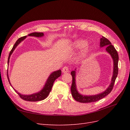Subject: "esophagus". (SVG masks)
<instances>
[{"mask_svg": "<svg viewBox=\"0 0 130 130\" xmlns=\"http://www.w3.org/2000/svg\"><path fill=\"white\" fill-rule=\"evenodd\" d=\"M68 70H69L68 67H64L62 68V71L63 73H66L68 72Z\"/></svg>", "mask_w": 130, "mask_h": 130, "instance_id": "obj_1", "label": "esophagus"}]
</instances>
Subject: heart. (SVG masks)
Returning <instances> with one entry per match:
<instances>
[{
  "label": "heart",
  "mask_w": 130,
  "mask_h": 130,
  "mask_svg": "<svg viewBox=\"0 0 130 130\" xmlns=\"http://www.w3.org/2000/svg\"><path fill=\"white\" fill-rule=\"evenodd\" d=\"M71 48L74 50H78L82 48L78 54V57L84 59L87 57L92 52V46L88 44V41L83 38H78L75 40L70 44Z\"/></svg>",
  "instance_id": "1"
}]
</instances>
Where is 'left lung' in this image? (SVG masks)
I'll return each instance as SVG.
<instances>
[{"mask_svg": "<svg viewBox=\"0 0 130 130\" xmlns=\"http://www.w3.org/2000/svg\"><path fill=\"white\" fill-rule=\"evenodd\" d=\"M100 48L106 47V50L111 56L112 57L113 61V75L112 77L111 84L109 85L108 88L106 89L103 92L99 94H96V95H85L78 93L76 88V69H75L74 70L71 72V75L73 77V81L71 86V92L72 95L74 99L77 101L80 102L81 103H92V102H95L103 99L106 96H107L108 94L111 93L113 89L114 84H115L116 78L118 73V64L119 56L117 50L115 47L112 45L111 43L104 36L100 38Z\"/></svg>", "mask_w": 130, "mask_h": 130, "instance_id": "obj_1", "label": "left lung"}]
</instances>
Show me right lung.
Returning <instances> with one entry per match:
<instances>
[{"instance_id":"right-lung-1","label":"right lung","mask_w":130,"mask_h":130,"mask_svg":"<svg viewBox=\"0 0 130 130\" xmlns=\"http://www.w3.org/2000/svg\"><path fill=\"white\" fill-rule=\"evenodd\" d=\"M27 36H34V37H42L43 36H44V34H43V32H33V33H31L29 34ZM26 37L27 36H25L19 38L16 41V42L15 43V44H14L12 49H11V52L9 54V56L8 57V61H7V63H9L10 56L12 55V54L13 53V51L14 50L15 48L18 46V45H19V43H21L23 41H24L26 38ZM61 75V69H59L58 70H56V71L53 72L52 74H50L48 78V79L46 80V81L44 86V87H43V88L40 90V91H39L38 92H37L36 93L30 94V95H24V94H22L18 92L17 90L14 89V88H13L10 82L9 76H7V77H8L9 82L10 85L12 86V87L13 88V89L15 90V92L18 94L19 96H20L22 99L24 100L25 101H41V100H44L48 96L51 91V90H52L55 80L58 77H60ZM7 76H8V74H7Z\"/></svg>"}]
</instances>
